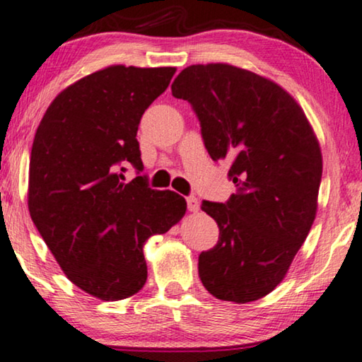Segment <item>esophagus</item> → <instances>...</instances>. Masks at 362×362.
<instances>
[{"label":"esophagus","instance_id":"1","mask_svg":"<svg viewBox=\"0 0 362 362\" xmlns=\"http://www.w3.org/2000/svg\"><path fill=\"white\" fill-rule=\"evenodd\" d=\"M187 201V209H189V212H197L199 211V201H197V197H194V196H189L186 199Z\"/></svg>","mask_w":362,"mask_h":362}]
</instances>
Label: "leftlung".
<instances>
[{
	"label": "left lung",
	"instance_id": "obj_1",
	"mask_svg": "<svg viewBox=\"0 0 362 362\" xmlns=\"http://www.w3.org/2000/svg\"><path fill=\"white\" fill-rule=\"evenodd\" d=\"M173 96L191 103L214 161L230 160L227 204L204 201L218 242L199 255V277L220 300L246 303L276 289L310 232L322 150L298 103L269 78L228 64L191 65Z\"/></svg>",
	"mask_w": 362,
	"mask_h": 362
}]
</instances>
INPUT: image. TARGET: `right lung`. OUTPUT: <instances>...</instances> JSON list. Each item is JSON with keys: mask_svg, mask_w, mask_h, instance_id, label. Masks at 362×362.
<instances>
[{"mask_svg": "<svg viewBox=\"0 0 362 362\" xmlns=\"http://www.w3.org/2000/svg\"><path fill=\"white\" fill-rule=\"evenodd\" d=\"M175 66L111 65L59 93L35 132L29 163L30 218L73 284L101 300L137 294L146 281L144 245L186 214L175 191L145 177L137 130L168 88Z\"/></svg>", "mask_w": 362, "mask_h": 362, "instance_id": "right-lung-1", "label": "right lung"}]
</instances>
